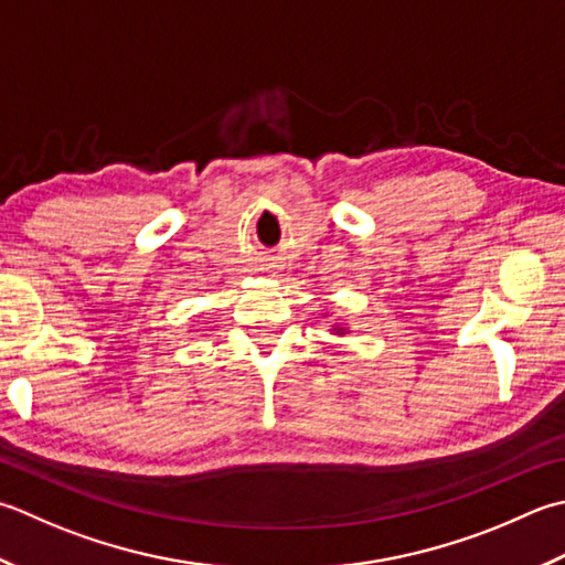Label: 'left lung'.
<instances>
[{"label":"left lung","instance_id":"1","mask_svg":"<svg viewBox=\"0 0 565 565\" xmlns=\"http://www.w3.org/2000/svg\"><path fill=\"white\" fill-rule=\"evenodd\" d=\"M330 333L338 335V338H342V335H348V333H350V328H348L345 323H340V320H335V323L330 326Z\"/></svg>","mask_w":565,"mask_h":565}]
</instances>
